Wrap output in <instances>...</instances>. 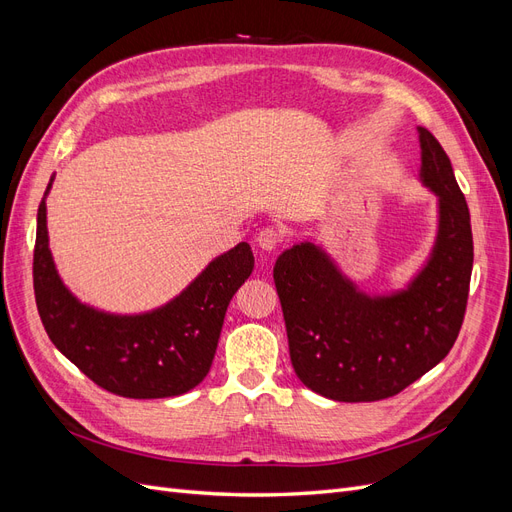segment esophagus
Returning a JSON list of instances; mask_svg holds the SVG:
<instances>
[{"label": "esophagus", "instance_id": "obj_1", "mask_svg": "<svg viewBox=\"0 0 512 512\" xmlns=\"http://www.w3.org/2000/svg\"><path fill=\"white\" fill-rule=\"evenodd\" d=\"M280 241H282V237L275 228H262L258 232V237H256L258 247H260V250H265V252H275V247L280 245Z\"/></svg>", "mask_w": 512, "mask_h": 512}]
</instances>
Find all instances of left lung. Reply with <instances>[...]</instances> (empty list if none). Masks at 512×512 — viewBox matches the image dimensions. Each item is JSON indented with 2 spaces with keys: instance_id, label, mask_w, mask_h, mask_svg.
<instances>
[{
  "instance_id": "1",
  "label": "left lung",
  "mask_w": 512,
  "mask_h": 512,
  "mask_svg": "<svg viewBox=\"0 0 512 512\" xmlns=\"http://www.w3.org/2000/svg\"><path fill=\"white\" fill-rule=\"evenodd\" d=\"M418 183L436 196V235L410 280L369 292L314 239L277 258L273 280L294 374L333 401H378L404 391L451 352L466 314L474 262L470 211L451 160L425 128Z\"/></svg>"
}]
</instances>
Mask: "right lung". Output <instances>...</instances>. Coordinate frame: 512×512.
I'll return each instance as SVG.
<instances>
[{
	"mask_svg": "<svg viewBox=\"0 0 512 512\" xmlns=\"http://www.w3.org/2000/svg\"><path fill=\"white\" fill-rule=\"evenodd\" d=\"M46 185L38 207L34 290L55 348L102 389L130 399H164L192 391L209 374L230 299L254 269L245 241L215 256L160 307L138 314L83 303L55 267L46 228Z\"/></svg>",
	"mask_w": 512,
	"mask_h": 512,
	"instance_id": "right-lung-1",
	"label": "right lung"
}]
</instances>
